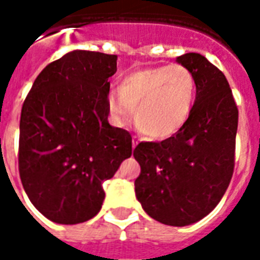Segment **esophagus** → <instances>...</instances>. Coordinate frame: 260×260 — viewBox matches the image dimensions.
Segmentation results:
<instances>
[{
  "label": "esophagus",
  "mask_w": 260,
  "mask_h": 260,
  "mask_svg": "<svg viewBox=\"0 0 260 260\" xmlns=\"http://www.w3.org/2000/svg\"><path fill=\"white\" fill-rule=\"evenodd\" d=\"M138 143H139V141H138L135 136H134V139H132V147H136V145H138Z\"/></svg>",
  "instance_id": "1"
}]
</instances>
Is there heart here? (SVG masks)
<instances>
[{
	"label": "heart",
	"instance_id": "obj_1",
	"mask_svg": "<svg viewBox=\"0 0 260 260\" xmlns=\"http://www.w3.org/2000/svg\"><path fill=\"white\" fill-rule=\"evenodd\" d=\"M198 85L191 69L181 64L134 71L121 80L118 94L108 97L115 121L124 122L134 108V121L142 135L163 139L185 125L196 102Z\"/></svg>",
	"mask_w": 260,
	"mask_h": 260
}]
</instances>
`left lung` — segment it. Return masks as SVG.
Segmentation results:
<instances>
[{"label": "left lung", "mask_w": 260, "mask_h": 260, "mask_svg": "<svg viewBox=\"0 0 260 260\" xmlns=\"http://www.w3.org/2000/svg\"><path fill=\"white\" fill-rule=\"evenodd\" d=\"M193 72L196 102L185 125L161 142H141L135 193L143 210L167 225L196 223L212 212L234 173L238 108L224 74L203 55L177 58Z\"/></svg>", "instance_id": "8db88e82"}]
</instances>
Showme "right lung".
Wrapping results in <instances>:
<instances>
[{
  "instance_id": "right-lung-1",
  "label": "right lung",
  "mask_w": 260,
  "mask_h": 260,
  "mask_svg": "<svg viewBox=\"0 0 260 260\" xmlns=\"http://www.w3.org/2000/svg\"><path fill=\"white\" fill-rule=\"evenodd\" d=\"M117 55L76 50L48 64L27 93L19 125V175L39 212L58 224L94 217L103 182L132 154V136L108 124Z\"/></svg>"
}]
</instances>
